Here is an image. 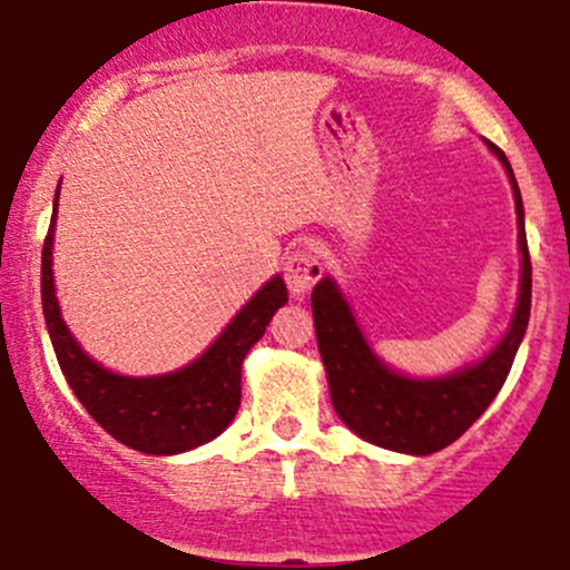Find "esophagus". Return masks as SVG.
Segmentation results:
<instances>
[{"label": "esophagus", "mask_w": 570, "mask_h": 570, "mask_svg": "<svg viewBox=\"0 0 570 570\" xmlns=\"http://www.w3.org/2000/svg\"><path fill=\"white\" fill-rule=\"evenodd\" d=\"M323 258H320V253L314 250L312 245H301L297 250L289 253V258H286L284 275L292 295H306V292L323 278Z\"/></svg>", "instance_id": "esophagus-1"}]
</instances>
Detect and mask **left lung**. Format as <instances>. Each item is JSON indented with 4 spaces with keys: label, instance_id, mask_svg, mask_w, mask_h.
Wrapping results in <instances>:
<instances>
[{
    "label": "left lung",
    "instance_id": "8db88e82",
    "mask_svg": "<svg viewBox=\"0 0 570 570\" xmlns=\"http://www.w3.org/2000/svg\"><path fill=\"white\" fill-rule=\"evenodd\" d=\"M490 150L501 158L515 191L523 273L510 334L484 362L460 370L449 379H403L373 356L353 323V314L347 312V303L328 278L320 281L312 292L314 331L328 373L331 403L351 432L381 449L401 451V454H434L460 440L499 395L515 362L518 345L527 334L529 308H532V262H529L527 230H523V203L507 156L495 145H490Z\"/></svg>",
    "mask_w": 570,
    "mask_h": 570
}]
</instances>
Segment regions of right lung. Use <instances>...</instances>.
Returning <instances> with one entry per match:
<instances>
[{
    "instance_id": "add662e5",
    "label": "right lung",
    "mask_w": 570,
    "mask_h": 570,
    "mask_svg": "<svg viewBox=\"0 0 570 570\" xmlns=\"http://www.w3.org/2000/svg\"><path fill=\"white\" fill-rule=\"evenodd\" d=\"M52 234L55 217L41 253L43 320L60 370L86 412L114 440L156 456L180 454L223 434L242 401V362L286 303L284 281L273 278L256 292L195 364L158 379H127L91 362L60 320L52 284Z\"/></svg>"
}]
</instances>
